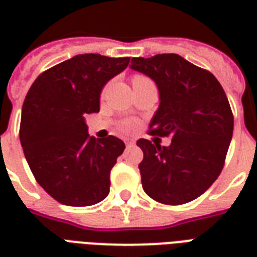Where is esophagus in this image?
<instances>
[{
	"label": "esophagus",
	"instance_id": "obj_1",
	"mask_svg": "<svg viewBox=\"0 0 257 257\" xmlns=\"http://www.w3.org/2000/svg\"><path fill=\"white\" fill-rule=\"evenodd\" d=\"M126 147L127 148H130V147H134V145H135V142H134V140H126Z\"/></svg>",
	"mask_w": 257,
	"mask_h": 257
}]
</instances>
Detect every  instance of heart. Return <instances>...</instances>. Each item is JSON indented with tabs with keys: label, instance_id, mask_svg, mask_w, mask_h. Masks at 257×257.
Here are the masks:
<instances>
[{
	"label": "heart",
	"instance_id": "obj_1",
	"mask_svg": "<svg viewBox=\"0 0 257 257\" xmlns=\"http://www.w3.org/2000/svg\"><path fill=\"white\" fill-rule=\"evenodd\" d=\"M143 79H148V78L144 76H140V74H136V76L133 77V83L138 82V81H143ZM135 127H136V122L126 121L123 122V124H122V130L126 131V133H130V131L135 130Z\"/></svg>",
	"mask_w": 257,
	"mask_h": 257
}]
</instances>
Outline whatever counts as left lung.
I'll list each match as a JSON object with an SVG mask.
<instances>
[{
    "mask_svg": "<svg viewBox=\"0 0 257 257\" xmlns=\"http://www.w3.org/2000/svg\"><path fill=\"white\" fill-rule=\"evenodd\" d=\"M131 69L151 77L160 106L149 134L171 136L169 147L138 140L144 192L165 205L198 198L219 178L233 136L234 118L215 76L178 54L133 58Z\"/></svg>",
    "mask_w": 257,
    "mask_h": 257,
    "instance_id": "8db88e82",
    "label": "left lung"
}]
</instances>
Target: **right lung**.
Segmentation results:
<instances>
[{"mask_svg": "<svg viewBox=\"0 0 257 257\" xmlns=\"http://www.w3.org/2000/svg\"><path fill=\"white\" fill-rule=\"evenodd\" d=\"M130 58L82 54L45 70L22 109L20 143L36 180L67 206L83 207L109 194L110 170L123 153L115 136L95 139L85 117L100 110V94Z\"/></svg>", "mask_w": 257, "mask_h": 257, "instance_id": "right-lung-1", "label": "right lung"}]
</instances>
